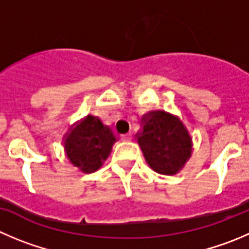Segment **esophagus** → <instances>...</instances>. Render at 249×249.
I'll return each instance as SVG.
<instances>
[{"instance_id":"1","label":"esophagus","mask_w":249,"mask_h":249,"mask_svg":"<svg viewBox=\"0 0 249 249\" xmlns=\"http://www.w3.org/2000/svg\"><path fill=\"white\" fill-rule=\"evenodd\" d=\"M121 139L123 142H128L132 139V134L131 133H124V134H121Z\"/></svg>"}]
</instances>
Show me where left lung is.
<instances>
[{
	"label": "left lung",
	"instance_id": "1",
	"mask_svg": "<svg viewBox=\"0 0 249 249\" xmlns=\"http://www.w3.org/2000/svg\"><path fill=\"white\" fill-rule=\"evenodd\" d=\"M144 118L138 143L149 166L161 175H174L192 153V139L184 126L165 111H153Z\"/></svg>",
	"mask_w": 249,
	"mask_h": 249
}]
</instances>
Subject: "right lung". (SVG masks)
<instances>
[{
	"label": "right lung",
	"instance_id": "add662e5",
	"mask_svg": "<svg viewBox=\"0 0 249 249\" xmlns=\"http://www.w3.org/2000/svg\"><path fill=\"white\" fill-rule=\"evenodd\" d=\"M115 136L98 117L87 116L67 136L65 149L67 158L85 174L96 171L110 155Z\"/></svg>",
	"mask_w": 249,
	"mask_h": 249
}]
</instances>
